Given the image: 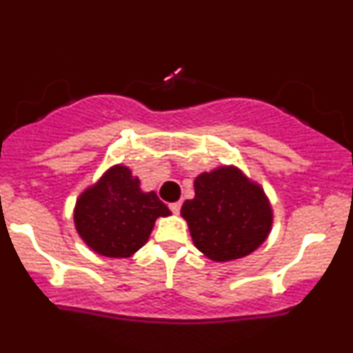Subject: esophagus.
Returning <instances> with one entry per match:
<instances>
[{
	"instance_id": "1",
	"label": "esophagus",
	"mask_w": 353,
	"mask_h": 353,
	"mask_svg": "<svg viewBox=\"0 0 353 353\" xmlns=\"http://www.w3.org/2000/svg\"><path fill=\"white\" fill-rule=\"evenodd\" d=\"M181 205H183V203H181V201H176V203H170L169 208H170V210H172V213L179 214V211H181Z\"/></svg>"
}]
</instances>
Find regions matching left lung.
Here are the masks:
<instances>
[{
  "label": "left lung",
  "instance_id": "1",
  "mask_svg": "<svg viewBox=\"0 0 353 353\" xmlns=\"http://www.w3.org/2000/svg\"><path fill=\"white\" fill-rule=\"evenodd\" d=\"M181 216L192 243L214 262H230L257 250L272 230V205L264 188L236 165H220L194 179V198Z\"/></svg>",
  "mask_w": 353,
  "mask_h": 353
}]
</instances>
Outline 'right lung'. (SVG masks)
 Masks as SVG:
<instances>
[{
  "mask_svg": "<svg viewBox=\"0 0 353 353\" xmlns=\"http://www.w3.org/2000/svg\"><path fill=\"white\" fill-rule=\"evenodd\" d=\"M169 214L155 191H142L127 165L114 164L76 199L74 226L92 252L127 259L148 242L155 220Z\"/></svg>",
  "mask_w": 353,
  "mask_h": 353,
  "instance_id": "add662e5",
  "label": "right lung"
}]
</instances>
